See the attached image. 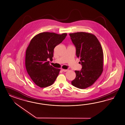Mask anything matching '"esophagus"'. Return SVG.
Listing matches in <instances>:
<instances>
[{
  "mask_svg": "<svg viewBox=\"0 0 125 125\" xmlns=\"http://www.w3.org/2000/svg\"><path fill=\"white\" fill-rule=\"evenodd\" d=\"M62 71H63V72H67V71L68 70H65V69H61Z\"/></svg>",
  "mask_w": 125,
  "mask_h": 125,
  "instance_id": "1",
  "label": "esophagus"
}]
</instances>
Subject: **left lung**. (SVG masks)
I'll return each mask as SVG.
<instances>
[{"label":"left lung","mask_w":125,"mask_h":125,"mask_svg":"<svg viewBox=\"0 0 125 125\" xmlns=\"http://www.w3.org/2000/svg\"><path fill=\"white\" fill-rule=\"evenodd\" d=\"M69 35L76 47V56L82 65L80 71H75L76 77L71 83L77 88H87L94 83L103 71V50L97 37L93 34L78 32Z\"/></svg>","instance_id":"obj_1"}]
</instances>
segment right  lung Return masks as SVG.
Returning <instances> with one entry per match:
<instances>
[{
	"mask_svg": "<svg viewBox=\"0 0 125 125\" xmlns=\"http://www.w3.org/2000/svg\"><path fill=\"white\" fill-rule=\"evenodd\" d=\"M67 35L44 32L37 34L31 41L26 52L25 66L31 79L37 86L47 87L57 78L60 69L51 65L47 59L52 60L55 47Z\"/></svg>",
	"mask_w": 125,
	"mask_h": 125,
	"instance_id": "obj_1",
	"label": "right lung"
}]
</instances>
